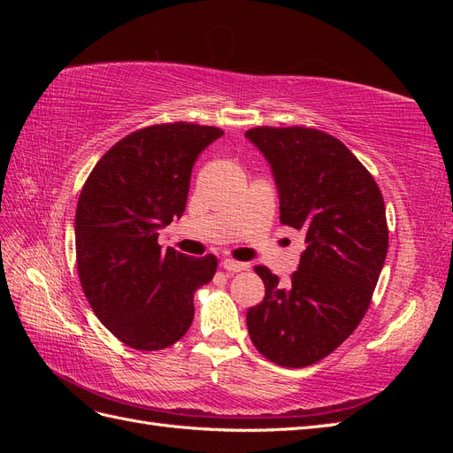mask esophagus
Returning <instances> with one entry per match:
<instances>
[{
	"mask_svg": "<svg viewBox=\"0 0 453 453\" xmlns=\"http://www.w3.org/2000/svg\"><path fill=\"white\" fill-rule=\"evenodd\" d=\"M221 266L226 270V272H242V270H248L250 266L245 265V263H238V260H234V258H225L223 263H221Z\"/></svg>",
	"mask_w": 453,
	"mask_h": 453,
	"instance_id": "obj_1",
	"label": "esophagus"
}]
</instances>
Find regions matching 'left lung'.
Instances as JSON below:
<instances>
[{"label":"left lung","instance_id":"obj_1","mask_svg":"<svg viewBox=\"0 0 453 453\" xmlns=\"http://www.w3.org/2000/svg\"><path fill=\"white\" fill-rule=\"evenodd\" d=\"M245 135L276 177L280 221L306 234L287 285L266 266H255L265 298L248 310V331L268 361L310 366L365 318L388 255L386 203L372 173L331 134L257 127Z\"/></svg>","mask_w":453,"mask_h":453}]
</instances>
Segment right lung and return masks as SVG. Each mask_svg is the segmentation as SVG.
<instances>
[{"label":"right lung","mask_w":453,"mask_h":453,"mask_svg":"<svg viewBox=\"0 0 453 453\" xmlns=\"http://www.w3.org/2000/svg\"><path fill=\"white\" fill-rule=\"evenodd\" d=\"M221 135L183 120L140 128L107 150L81 190V287L96 318L132 349L158 351L183 338L196 289L215 276V255L162 251L158 232L183 215L195 160Z\"/></svg>","instance_id":"1"}]
</instances>
